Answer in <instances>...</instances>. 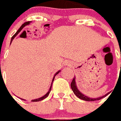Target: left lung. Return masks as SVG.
Returning a JSON list of instances; mask_svg holds the SVG:
<instances>
[{"mask_svg":"<svg viewBox=\"0 0 121 121\" xmlns=\"http://www.w3.org/2000/svg\"><path fill=\"white\" fill-rule=\"evenodd\" d=\"M71 89H72L73 92H74V94H75L76 96L78 97V98L81 99H82V100H84V101H88V102H92V101L99 100V99H101L105 97L107 95H108L109 93H108V94H106L104 96L99 97V98H89V97H88V96H85L84 94H83L82 93H81V92L78 90V89L77 88V87L76 82H75V78H73L72 82H71Z\"/></svg>","mask_w":121,"mask_h":121,"instance_id":"8db88e82","label":"left lung"}]
</instances>
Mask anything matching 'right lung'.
<instances>
[{
  "mask_svg": "<svg viewBox=\"0 0 121 121\" xmlns=\"http://www.w3.org/2000/svg\"><path fill=\"white\" fill-rule=\"evenodd\" d=\"M30 23H31V22H27L24 23H23V25H22L21 27H20V28H19V29L17 30V32H16V33H15V34L13 35V37H12V39H11V43H12V41L13 40V39L15 38V37H16L17 35L18 34L19 32L21 31V30H22V29L23 28V27H25L26 25H29V24ZM60 71H58V72H57V73H56V74H55L54 77V78H53V80H52V82H53V81H54V78H55V77H56V75H58V73H60ZM52 84H51V86H50V89H49L48 92L46 93V94H45V95H44V96H42L41 98H39L35 99H33V100H31V102H39V101H41V100H43V99H45L46 98V97H48V95H49V93H50V90H51V88H52Z\"/></svg>",
  "mask_w": 121,
  "mask_h": 121,
  "instance_id": "add662e5",
  "label": "right lung"
}]
</instances>
